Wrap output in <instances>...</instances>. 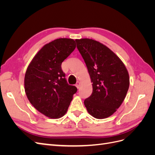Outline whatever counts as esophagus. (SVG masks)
Segmentation results:
<instances>
[{"mask_svg":"<svg viewBox=\"0 0 155 155\" xmlns=\"http://www.w3.org/2000/svg\"><path fill=\"white\" fill-rule=\"evenodd\" d=\"M80 85H81V83H80V82L78 81V82L76 83V87H77V88H79V87H80Z\"/></svg>","mask_w":155,"mask_h":155,"instance_id":"obj_1","label":"esophagus"}]
</instances>
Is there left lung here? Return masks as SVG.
I'll return each mask as SVG.
<instances>
[{"mask_svg":"<svg viewBox=\"0 0 155 155\" xmlns=\"http://www.w3.org/2000/svg\"><path fill=\"white\" fill-rule=\"evenodd\" d=\"M76 41L92 83V93L84 104L95 118H107L117 110L127 95L128 71L118 56L105 45L88 38Z\"/></svg>","mask_w":155,"mask_h":155,"instance_id":"obj_1","label":"left lung"}]
</instances>
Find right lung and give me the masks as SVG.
Returning <instances> with one entry per match:
<instances>
[{
    "mask_svg": "<svg viewBox=\"0 0 155 155\" xmlns=\"http://www.w3.org/2000/svg\"><path fill=\"white\" fill-rule=\"evenodd\" d=\"M76 47L72 39L60 38L44 45L28 67L25 90L30 104L46 117L61 118L77 92L69 85L61 64Z\"/></svg>",
    "mask_w": 155,
    "mask_h": 155,
    "instance_id": "right-lung-1",
    "label": "right lung"
}]
</instances>
